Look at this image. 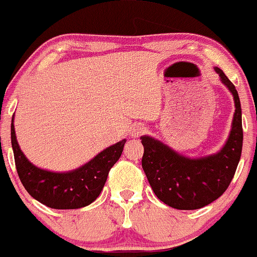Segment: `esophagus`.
I'll list each match as a JSON object with an SVG mask.
<instances>
[{
	"label": "esophagus",
	"instance_id": "1",
	"mask_svg": "<svg viewBox=\"0 0 257 257\" xmlns=\"http://www.w3.org/2000/svg\"><path fill=\"white\" fill-rule=\"evenodd\" d=\"M145 132H146V127H145L144 125H141V123H136V125H134L131 127V137H134V139H137V137H140L141 135H144Z\"/></svg>",
	"mask_w": 257,
	"mask_h": 257
}]
</instances>
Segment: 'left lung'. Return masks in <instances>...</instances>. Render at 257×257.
I'll use <instances>...</instances> for the list:
<instances>
[{
    "label": "left lung",
    "instance_id": "left-lung-1",
    "mask_svg": "<svg viewBox=\"0 0 257 257\" xmlns=\"http://www.w3.org/2000/svg\"><path fill=\"white\" fill-rule=\"evenodd\" d=\"M234 97L231 130L215 153L190 158L151 136H141L145 147L142 168L153 192L165 204L179 210H194L218 199L229 187L242 150L241 105L239 94L224 71L214 68Z\"/></svg>",
    "mask_w": 257,
    "mask_h": 257
}]
</instances>
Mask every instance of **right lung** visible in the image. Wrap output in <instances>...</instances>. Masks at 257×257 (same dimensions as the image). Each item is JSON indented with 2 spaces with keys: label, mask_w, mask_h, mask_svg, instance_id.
I'll list each match as a JSON object with an SVG mask.
<instances>
[{
  "label": "right lung",
  "mask_w": 257,
  "mask_h": 257,
  "mask_svg": "<svg viewBox=\"0 0 257 257\" xmlns=\"http://www.w3.org/2000/svg\"><path fill=\"white\" fill-rule=\"evenodd\" d=\"M15 115L11 123V142L16 168L23 187L42 204L53 209H79L91 204L100 195L109 171L122 153L126 140L97 153L89 162L68 172H52L30 162L17 142Z\"/></svg>",
  "instance_id": "right-lung-1"
}]
</instances>
